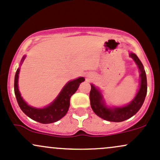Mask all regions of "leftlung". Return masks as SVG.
Segmentation results:
<instances>
[{
    "mask_svg": "<svg viewBox=\"0 0 160 160\" xmlns=\"http://www.w3.org/2000/svg\"><path fill=\"white\" fill-rule=\"evenodd\" d=\"M130 56L135 61L138 66L140 71V88L138 93L128 105L123 108H115L114 109H109L106 108L104 102L102 101L101 94L98 89L93 85H92V88L90 91V103L91 107L96 114L104 120L112 122H121L129 119L133 115L138 112L139 110L142 107L145 100L146 95L147 92V75L143 66L134 53H130Z\"/></svg>",
    "mask_w": 160,
    "mask_h": 160,
    "instance_id": "left-lung-1",
    "label": "left lung"
}]
</instances>
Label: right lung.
Segmentation results:
<instances>
[{
	"instance_id": "right-lung-1",
	"label": "right lung",
	"mask_w": 160,
	"mask_h": 160,
	"mask_svg": "<svg viewBox=\"0 0 160 160\" xmlns=\"http://www.w3.org/2000/svg\"><path fill=\"white\" fill-rule=\"evenodd\" d=\"M24 58H23L22 62L24 60ZM19 71L20 68L17 70L14 78V93L19 106L22 111L29 118L41 123H54L62 118L66 114L69 108L70 98L75 94L80 84L85 81L83 77H80L77 79L68 82L66 86L63 88L57 98L50 105L42 109H37L27 105L20 96L18 85Z\"/></svg>"
}]
</instances>
